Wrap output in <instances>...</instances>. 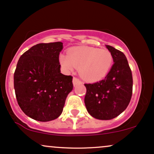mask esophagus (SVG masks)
I'll use <instances>...</instances> for the list:
<instances>
[{"label":"esophagus","instance_id":"obj_1","mask_svg":"<svg viewBox=\"0 0 154 154\" xmlns=\"http://www.w3.org/2000/svg\"><path fill=\"white\" fill-rule=\"evenodd\" d=\"M72 84H73L74 86H75V85H77V84H82V81H81L79 79H78V78L73 77V79H72Z\"/></svg>","mask_w":154,"mask_h":154}]
</instances>
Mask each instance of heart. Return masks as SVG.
I'll list each match as a JSON object with an SVG mask.
<instances>
[{
  "mask_svg": "<svg viewBox=\"0 0 154 154\" xmlns=\"http://www.w3.org/2000/svg\"><path fill=\"white\" fill-rule=\"evenodd\" d=\"M59 61L66 71L79 69L82 79L94 82L104 79L110 71L113 56L107 49L79 46L69 49L68 56L60 55Z\"/></svg>",
  "mask_w": 154,
  "mask_h": 154,
  "instance_id": "1",
  "label": "heart"
}]
</instances>
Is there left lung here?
<instances>
[{"label":"left lung","mask_w":154,"mask_h":154,"mask_svg":"<svg viewBox=\"0 0 154 154\" xmlns=\"http://www.w3.org/2000/svg\"><path fill=\"white\" fill-rule=\"evenodd\" d=\"M114 63L103 80L84 84V103L88 113L100 120H110L120 115L128 106L132 94V75L123 52L106 45Z\"/></svg>","instance_id":"left-lung-1"}]
</instances>
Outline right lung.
I'll return each instance as SVG.
<instances>
[{"mask_svg":"<svg viewBox=\"0 0 154 154\" xmlns=\"http://www.w3.org/2000/svg\"><path fill=\"white\" fill-rule=\"evenodd\" d=\"M62 42L38 44L19 59L14 74L18 105L27 116L49 122L63 112L67 96L72 91V77L60 72Z\"/></svg>","mask_w":154,"mask_h":154,"instance_id":"add662e5","label":"right lung"}]
</instances>
